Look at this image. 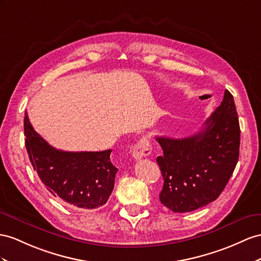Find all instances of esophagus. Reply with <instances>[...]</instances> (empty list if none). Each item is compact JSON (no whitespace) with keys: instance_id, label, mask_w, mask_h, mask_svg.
<instances>
[{"instance_id":"obj_1","label":"esophagus","mask_w":261,"mask_h":261,"mask_svg":"<svg viewBox=\"0 0 261 261\" xmlns=\"http://www.w3.org/2000/svg\"><path fill=\"white\" fill-rule=\"evenodd\" d=\"M152 152L151 143L148 140V138L142 137L137 142V144L133 146L132 150V156L135 160H141L145 156H149Z\"/></svg>"}]
</instances>
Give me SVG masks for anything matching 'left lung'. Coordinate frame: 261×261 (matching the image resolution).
Here are the masks:
<instances>
[{
    "instance_id": "left-lung-1",
    "label": "left lung",
    "mask_w": 261,
    "mask_h": 261,
    "mask_svg": "<svg viewBox=\"0 0 261 261\" xmlns=\"http://www.w3.org/2000/svg\"><path fill=\"white\" fill-rule=\"evenodd\" d=\"M156 141L163 150L156 158L164 179L161 203L174 213L210 204L224 191L239 156L240 128L232 95L225 90L222 103L196 135L156 137Z\"/></svg>"
}]
</instances>
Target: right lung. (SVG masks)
Returning <instances> with one entry per match:
<instances>
[{"label": "right lung", "mask_w": 261, "mask_h": 261, "mask_svg": "<svg viewBox=\"0 0 261 261\" xmlns=\"http://www.w3.org/2000/svg\"><path fill=\"white\" fill-rule=\"evenodd\" d=\"M25 145L30 161L43 184L66 204L93 210L111 195L118 169L110 161L111 150L67 152L49 145L24 118Z\"/></svg>", "instance_id": "1"}]
</instances>
